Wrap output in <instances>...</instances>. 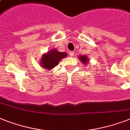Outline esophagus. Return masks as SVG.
Here are the masks:
<instances>
[{"label":"esophagus","mask_w":130,"mask_h":130,"mask_svg":"<svg viewBox=\"0 0 130 130\" xmlns=\"http://www.w3.org/2000/svg\"><path fill=\"white\" fill-rule=\"evenodd\" d=\"M69 55L71 57H73V56L74 55V52L73 51H69Z\"/></svg>","instance_id":"esophagus-1"}]
</instances>
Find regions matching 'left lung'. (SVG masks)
<instances>
[{
  "label": "left lung",
  "instance_id": "obj_1",
  "mask_svg": "<svg viewBox=\"0 0 130 130\" xmlns=\"http://www.w3.org/2000/svg\"><path fill=\"white\" fill-rule=\"evenodd\" d=\"M79 59L80 61L82 62V63H83V64H85V65H87V63H88V60H89V59H88V57H86V56L85 55H82V56H79Z\"/></svg>",
  "mask_w": 130,
  "mask_h": 130
}]
</instances>
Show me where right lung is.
I'll list each match as a JSON object with an SVG mask.
<instances>
[{
    "mask_svg": "<svg viewBox=\"0 0 130 130\" xmlns=\"http://www.w3.org/2000/svg\"><path fill=\"white\" fill-rule=\"evenodd\" d=\"M67 55V53L59 52L55 48L51 49L42 56L41 59V67L45 69L51 70L56 67L59 62Z\"/></svg>",
    "mask_w": 130,
    "mask_h": 130,
    "instance_id": "add662e5",
    "label": "right lung"
}]
</instances>
